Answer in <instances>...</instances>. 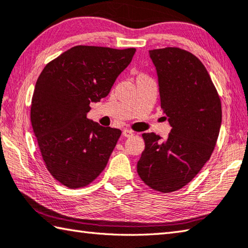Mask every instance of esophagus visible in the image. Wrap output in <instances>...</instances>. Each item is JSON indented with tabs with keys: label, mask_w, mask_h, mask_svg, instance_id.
<instances>
[{
	"label": "esophagus",
	"mask_w": 248,
	"mask_h": 248,
	"mask_svg": "<svg viewBox=\"0 0 248 248\" xmlns=\"http://www.w3.org/2000/svg\"><path fill=\"white\" fill-rule=\"evenodd\" d=\"M134 135V132L132 129H127V128H125L124 130H123V136L124 137H130V136H133Z\"/></svg>",
	"instance_id": "34e87169"
}]
</instances>
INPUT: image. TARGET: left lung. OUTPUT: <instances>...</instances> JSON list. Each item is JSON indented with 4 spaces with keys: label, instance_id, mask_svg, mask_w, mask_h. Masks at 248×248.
I'll list each match as a JSON object with an SVG mask.
<instances>
[{
    "label": "left lung",
    "instance_id": "1",
    "mask_svg": "<svg viewBox=\"0 0 248 248\" xmlns=\"http://www.w3.org/2000/svg\"><path fill=\"white\" fill-rule=\"evenodd\" d=\"M156 68L161 108L171 130L162 139L144 133V150L137 172L151 189L174 192L202 170L216 146L221 125V101L206 68L179 47L150 50Z\"/></svg>",
    "mask_w": 248,
    "mask_h": 248
}]
</instances>
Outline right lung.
I'll list each match as a JSON object with an SVG mask.
<instances>
[{
  "instance_id": "obj_1",
  "label": "right lung",
  "mask_w": 248,
  "mask_h": 248,
  "mask_svg": "<svg viewBox=\"0 0 248 248\" xmlns=\"http://www.w3.org/2000/svg\"><path fill=\"white\" fill-rule=\"evenodd\" d=\"M136 48L78 45L46 64L31 101V124L43 162L60 184L78 189L105 170L121 136L87 119L91 102L108 96Z\"/></svg>"
}]
</instances>
